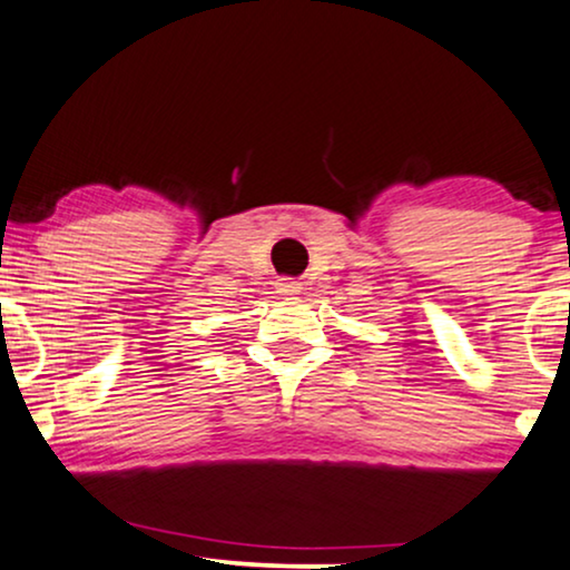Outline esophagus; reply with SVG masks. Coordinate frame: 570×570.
Masks as SVG:
<instances>
[{"mask_svg":"<svg viewBox=\"0 0 570 570\" xmlns=\"http://www.w3.org/2000/svg\"><path fill=\"white\" fill-rule=\"evenodd\" d=\"M276 289H278V294H286V297H289V294H299L302 292V284H299L297 278H278Z\"/></svg>","mask_w":570,"mask_h":570,"instance_id":"1","label":"esophagus"}]
</instances>
